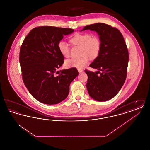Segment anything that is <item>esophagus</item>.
<instances>
[{
    "mask_svg": "<svg viewBox=\"0 0 150 150\" xmlns=\"http://www.w3.org/2000/svg\"><path fill=\"white\" fill-rule=\"evenodd\" d=\"M79 73H81L82 72H83V70L81 69H78Z\"/></svg>",
    "mask_w": 150,
    "mask_h": 150,
    "instance_id": "34e87169",
    "label": "esophagus"
}]
</instances>
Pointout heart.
Wrapping results in <instances>:
<instances>
[{
    "label": "heart",
    "instance_id": "obj_1",
    "mask_svg": "<svg viewBox=\"0 0 150 150\" xmlns=\"http://www.w3.org/2000/svg\"><path fill=\"white\" fill-rule=\"evenodd\" d=\"M70 42L74 45L81 47L82 56L79 58L67 60L65 62L66 67L82 69L88 63L89 57L94 59L100 54L101 42L97 36L92 35L90 33H76L71 38ZM58 48L62 56L65 58L70 57V48L67 43L60 41L58 44Z\"/></svg>",
    "mask_w": 150,
    "mask_h": 150
}]
</instances>
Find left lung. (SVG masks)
<instances>
[{
    "mask_svg": "<svg viewBox=\"0 0 150 150\" xmlns=\"http://www.w3.org/2000/svg\"><path fill=\"white\" fill-rule=\"evenodd\" d=\"M86 30L96 31L101 42L100 54L89 65L98 71L85 70L88 75L87 90L94 100L106 101L114 97L125 81L128 50L123 36L116 28L106 23H97L86 26L81 31Z\"/></svg>",
    "mask_w": 150,
    "mask_h": 150,
    "instance_id": "1",
    "label": "left lung"
}]
</instances>
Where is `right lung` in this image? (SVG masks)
<instances>
[{
    "label": "right lung",
    "instance_id": "1",
    "mask_svg": "<svg viewBox=\"0 0 150 150\" xmlns=\"http://www.w3.org/2000/svg\"><path fill=\"white\" fill-rule=\"evenodd\" d=\"M74 31L69 28L38 27L31 30L22 44L20 62L24 84L36 100L43 103L54 105L65 100L70 84L78 75L74 67L57 71L64 60L58 43L64 36Z\"/></svg>",
    "mask_w": 150,
    "mask_h": 150
}]
</instances>
